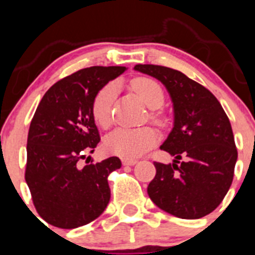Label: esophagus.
I'll return each instance as SVG.
<instances>
[{
	"label": "esophagus",
	"mask_w": 255,
	"mask_h": 255,
	"mask_svg": "<svg viewBox=\"0 0 255 255\" xmlns=\"http://www.w3.org/2000/svg\"><path fill=\"white\" fill-rule=\"evenodd\" d=\"M136 159H130V158H124L123 159V164H125V166H134V164H136Z\"/></svg>",
	"instance_id": "obj_1"
}]
</instances>
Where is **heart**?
<instances>
[{
    "label": "heart",
    "instance_id": "obj_1",
    "mask_svg": "<svg viewBox=\"0 0 255 255\" xmlns=\"http://www.w3.org/2000/svg\"><path fill=\"white\" fill-rule=\"evenodd\" d=\"M131 88L149 108H158L163 103L164 96L161 85L150 78H135ZM116 84L108 83L97 92L92 102V115L97 124L108 128L112 123V106H114ZM155 119V116H154ZM158 140V134L154 129L145 126L139 129L115 130L105 140L106 149L110 153L124 158H135L153 148Z\"/></svg>",
    "mask_w": 255,
    "mask_h": 255
}]
</instances>
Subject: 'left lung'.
Here are the masks:
<instances>
[{
    "label": "left lung",
    "instance_id": "8db88e82",
    "mask_svg": "<svg viewBox=\"0 0 255 255\" xmlns=\"http://www.w3.org/2000/svg\"><path fill=\"white\" fill-rule=\"evenodd\" d=\"M158 79L173 103V128L161 145L172 163L154 162L148 195L155 206L185 220L204 217L227 194L238 159L233 129L211 92L181 71L158 65H135Z\"/></svg>",
    "mask_w": 255,
    "mask_h": 255
}]
</instances>
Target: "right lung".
<instances>
[{"mask_svg": "<svg viewBox=\"0 0 255 255\" xmlns=\"http://www.w3.org/2000/svg\"><path fill=\"white\" fill-rule=\"evenodd\" d=\"M125 70H79L52 85L38 105L28 132L25 181L38 215L52 226H84L100 217L110 202L107 177L121 167L120 159L110 157L84 167L79 162L101 140L92 115L93 98Z\"/></svg>", "mask_w": 255, "mask_h": 255, "instance_id": "obj_1", "label": "right lung"}]
</instances>
